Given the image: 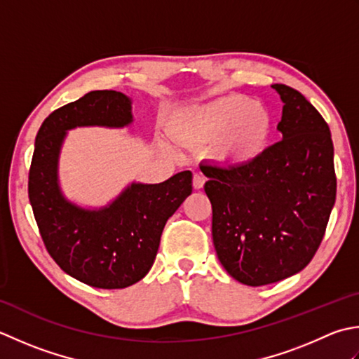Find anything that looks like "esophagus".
<instances>
[{"label": "esophagus", "instance_id": "obj_1", "mask_svg": "<svg viewBox=\"0 0 359 359\" xmlns=\"http://www.w3.org/2000/svg\"><path fill=\"white\" fill-rule=\"evenodd\" d=\"M194 187L195 189H203V186H204V182H206V178H204V175L203 173H194Z\"/></svg>", "mask_w": 359, "mask_h": 359}]
</instances>
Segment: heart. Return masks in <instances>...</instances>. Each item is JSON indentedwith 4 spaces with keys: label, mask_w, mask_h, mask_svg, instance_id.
<instances>
[{
    "label": "heart",
    "mask_w": 359,
    "mask_h": 359,
    "mask_svg": "<svg viewBox=\"0 0 359 359\" xmlns=\"http://www.w3.org/2000/svg\"><path fill=\"white\" fill-rule=\"evenodd\" d=\"M273 131V118L265 107L232 94L194 108L175 128V139L186 147H210L228 164H245L257 158Z\"/></svg>",
    "instance_id": "b5f03b06"
}]
</instances>
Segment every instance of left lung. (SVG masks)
Segmentation results:
<instances>
[{
	"mask_svg": "<svg viewBox=\"0 0 359 359\" xmlns=\"http://www.w3.org/2000/svg\"><path fill=\"white\" fill-rule=\"evenodd\" d=\"M283 100L279 142L250 163L201 165L209 181L212 238L223 268L250 287L287 279L314 257L336 198L330 128L301 93Z\"/></svg>",
	"mask_w": 359,
	"mask_h": 359,
	"instance_id": "obj_1",
	"label": "left lung"
}]
</instances>
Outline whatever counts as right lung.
<instances>
[{"label": "right lung", "instance_id": "obj_1", "mask_svg": "<svg viewBox=\"0 0 359 359\" xmlns=\"http://www.w3.org/2000/svg\"><path fill=\"white\" fill-rule=\"evenodd\" d=\"M130 122L126 94L91 91L50 113L35 137L27 190L43 243L65 273L94 288L119 290L141 280L155 262L167 220L192 194V172L184 170L159 184L133 182L99 210L63 198L57 159L67 130Z\"/></svg>", "mask_w": 359, "mask_h": 359}]
</instances>
